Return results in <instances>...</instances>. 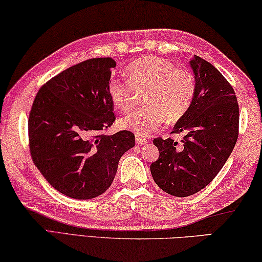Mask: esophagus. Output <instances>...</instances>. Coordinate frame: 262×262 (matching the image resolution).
Segmentation results:
<instances>
[{"mask_svg":"<svg viewBox=\"0 0 262 262\" xmlns=\"http://www.w3.org/2000/svg\"><path fill=\"white\" fill-rule=\"evenodd\" d=\"M146 143H147V140L145 139V137L140 136V135L136 136V144L143 145V144H146Z\"/></svg>","mask_w":262,"mask_h":262,"instance_id":"1","label":"esophagus"}]
</instances>
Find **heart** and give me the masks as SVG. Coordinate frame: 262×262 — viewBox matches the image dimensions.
I'll list each match as a JSON object with an SVG mask.
<instances>
[{"mask_svg":"<svg viewBox=\"0 0 262 262\" xmlns=\"http://www.w3.org/2000/svg\"><path fill=\"white\" fill-rule=\"evenodd\" d=\"M126 75L128 80L111 79L107 93L113 105L127 111L133 105L136 92L143 90L142 102L145 105L119 120V126L137 135H147L164 118L168 122L178 121L193 102V74L160 57L149 56L133 61L127 66Z\"/></svg>","mask_w":262,"mask_h":262,"instance_id":"heart-1","label":"heart"}]
</instances>
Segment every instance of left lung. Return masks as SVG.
<instances>
[{"mask_svg":"<svg viewBox=\"0 0 262 262\" xmlns=\"http://www.w3.org/2000/svg\"><path fill=\"white\" fill-rule=\"evenodd\" d=\"M196 94L174 134L185 133L179 144L155 139L159 158L150 166L156 184L172 196L197 193L216 177L238 137L239 110L234 89L214 66L193 55L190 59Z\"/></svg>","mask_w":262,"mask_h":262,"instance_id":"1","label":"left lung"}]
</instances>
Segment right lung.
<instances>
[{
	"instance_id": "add662e5",
	"label": "right lung",
	"mask_w": 262,
	"mask_h": 262,
	"mask_svg": "<svg viewBox=\"0 0 262 262\" xmlns=\"http://www.w3.org/2000/svg\"><path fill=\"white\" fill-rule=\"evenodd\" d=\"M110 57L71 66L37 92L28 118L32 159L57 191L92 199L110 188L121 156L135 145L129 130L104 135L116 120L107 93Z\"/></svg>"
}]
</instances>
